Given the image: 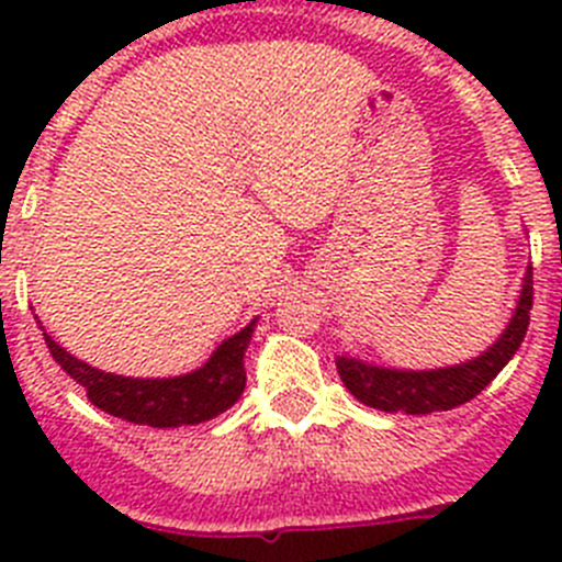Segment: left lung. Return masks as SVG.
I'll list each match as a JSON object with an SVG mask.
<instances>
[{"mask_svg": "<svg viewBox=\"0 0 562 562\" xmlns=\"http://www.w3.org/2000/svg\"><path fill=\"white\" fill-rule=\"evenodd\" d=\"M529 310H532V267L524 278V290H520L509 326L475 360L450 366V369L400 371L369 366L357 357H337V371H340L342 385L369 408L389 411V414L402 411V414L416 416L450 411L479 396L498 376L506 362L513 360L524 342L526 326H529Z\"/></svg>", "mask_w": 562, "mask_h": 562, "instance_id": "obj_1", "label": "left lung"}]
</instances>
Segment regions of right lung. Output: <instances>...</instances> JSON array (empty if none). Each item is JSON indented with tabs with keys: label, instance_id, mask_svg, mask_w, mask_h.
<instances>
[{
	"label": "right lung",
	"instance_id": "1",
	"mask_svg": "<svg viewBox=\"0 0 562 562\" xmlns=\"http://www.w3.org/2000/svg\"><path fill=\"white\" fill-rule=\"evenodd\" d=\"M252 329H256V321H250L238 335L227 337L202 369L182 376H168V380H134V376L106 374L61 349L47 331H44V342L53 360L78 385H83L95 408L134 422V425L180 428V425H200L236 405L247 382L245 351L250 346Z\"/></svg>",
	"mask_w": 562,
	"mask_h": 562
}]
</instances>
